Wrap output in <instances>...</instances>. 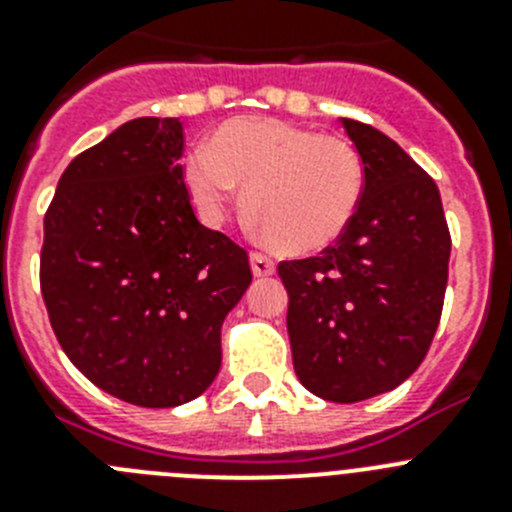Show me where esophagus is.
Masks as SVG:
<instances>
[{
  "instance_id": "1",
  "label": "esophagus",
  "mask_w": 512,
  "mask_h": 512,
  "mask_svg": "<svg viewBox=\"0 0 512 512\" xmlns=\"http://www.w3.org/2000/svg\"><path fill=\"white\" fill-rule=\"evenodd\" d=\"M251 269L256 277H269V274H274V259H269V256L261 251H253L251 253Z\"/></svg>"
}]
</instances>
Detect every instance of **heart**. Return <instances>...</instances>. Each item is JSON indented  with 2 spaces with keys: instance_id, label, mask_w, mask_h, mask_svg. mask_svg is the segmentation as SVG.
<instances>
[{
  "instance_id": "heart-1",
  "label": "heart",
  "mask_w": 512,
  "mask_h": 512,
  "mask_svg": "<svg viewBox=\"0 0 512 512\" xmlns=\"http://www.w3.org/2000/svg\"><path fill=\"white\" fill-rule=\"evenodd\" d=\"M184 179L210 225L223 220L238 184H248L256 228L292 253L330 246L364 197V164L348 140L271 117L220 125L210 146L189 153Z\"/></svg>"
}]
</instances>
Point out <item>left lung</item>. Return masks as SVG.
Here are the masks:
<instances>
[{
	"label": "left lung",
	"mask_w": 512,
	"mask_h": 512,
	"mask_svg": "<svg viewBox=\"0 0 512 512\" xmlns=\"http://www.w3.org/2000/svg\"><path fill=\"white\" fill-rule=\"evenodd\" d=\"M364 164L354 220L320 256L279 261L297 379L330 402L395 390L425 359L449 282L436 182L395 140L341 120Z\"/></svg>",
	"instance_id": "obj_1"
}]
</instances>
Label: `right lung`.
Instances as JSON below:
<instances>
[{
    "label": "right lung",
    "mask_w": 512,
    "mask_h": 512,
    "mask_svg": "<svg viewBox=\"0 0 512 512\" xmlns=\"http://www.w3.org/2000/svg\"><path fill=\"white\" fill-rule=\"evenodd\" d=\"M176 117H138L58 179L43 220L40 292L89 382L140 408L200 397L220 328L251 284L248 253L197 220Z\"/></svg>",
    "instance_id": "1"
}]
</instances>
